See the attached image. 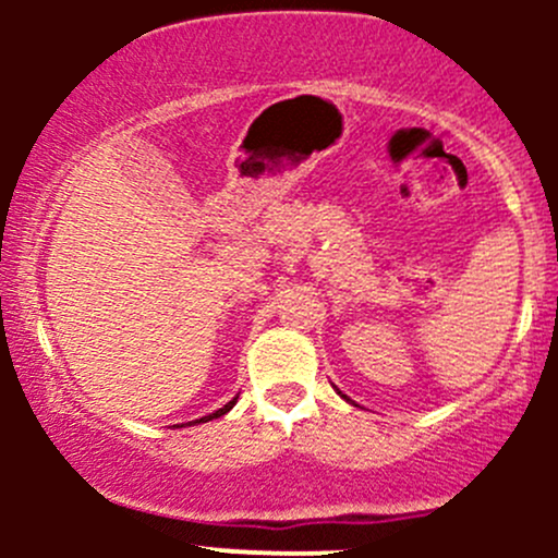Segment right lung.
<instances>
[{"instance_id": "add662e5", "label": "right lung", "mask_w": 558, "mask_h": 558, "mask_svg": "<svg viewBox=\"0 0 558 558\" xmlns=\"http://www.w3.org/2000/svg\"><path fill=\"white\" fill-rule=\"evenodd\" d=\"M234 402H238V397H234V399H232V402H227V404H223V408H218V410H216V413H210V415H202V418L191 421V424H207V421H213V418H221V415H223V413H229V410H232V408H234Z\"/></svg>"}]
</instances>
